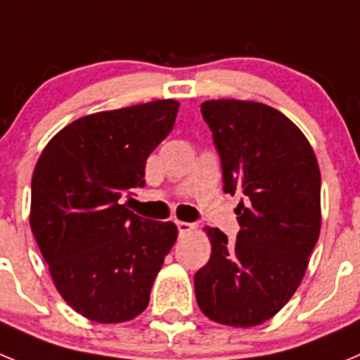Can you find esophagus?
<instances>
[{"mask_svg":"<svg viewBox=\"0 0 360 360\" xmlns=\"http://www.w3.org/2000/svg\"><path fill=\"white\" fill-rule=\"evenodd\" d=\"M176 227L180 234H189V232L195 231V224H189V221H176Z\"/></svg>","mask_w":360,"mask_h":360,"instance_id":"34e87169","label":"esophagus"}]
</instances>
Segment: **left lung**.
<instances>
[{"label": "left lung", "instance_id": "left-lung-1", "mask_svg": "<svg viewBox=\"0 0 360 360\" xmlns=\"http://www.w3.org/2000/svg\"><path fill=\"white\" fill-rule=\"evenodd\" d=\"M224 171L225 193H243L240 232L216 227L207 265L195 274L200 310L211 321L250 328L290 301L321 232V173L303 131L281 111L254 101L202 103Z\"/></svg>", "mask_w": 360, "mask_h": 360}]
</instances>
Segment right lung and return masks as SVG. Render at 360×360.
Instances as JSON below:
<instances>
[{
    "instance_id": "1",
    "label": "right lung",
    "mask_w": 360,
    "mask_h": 360,
    "mask_svg": "<svg viewBox=\"0 0 360 360\" xmlns=\"http://www.w3.org/2000/svg\"><path fill=\"white\" fill-rule=\"evenodd\" d=\"M178 101L164 98L73 120L32 174L30 227L57 292L86 319L111 324L146 310L178 236L173 221L122 203L144 187L146 160L169 135Z\"/></svg>"
}]
</instances>
